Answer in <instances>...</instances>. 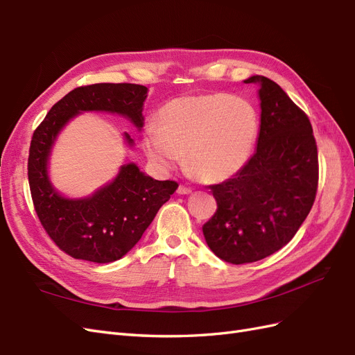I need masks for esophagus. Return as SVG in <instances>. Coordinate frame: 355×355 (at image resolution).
I'll return each mask as SVG.
<instances>
[{"mask_svg":"<svg viewBox=\"0 0 355 355\" xmlns=\"http://www.w3.org/2000/svg\"><path fill=\"white\" fill-rule=\"evenodd\" d=\"M191 192H192V189L189 187H185V185L178 187V194L179 196H188V194H191Z\"/></svg>","mask_w":355,"mask_h":355,"instance_id":"34e87169","label":"esophagus"}]
</instances>
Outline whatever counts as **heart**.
Returning <instances> with one entry per match:
<instances>
[{
	"mask_svg": "<svg viewBox=\"0 0 355 355\" xmlns=\"http://www.w3.org/2000/svg\"><path fill=\"white\" fill-rule=\"evenodd\" d=\"M259 115L250 101L222 92L192 93L166 102L144 135V151L159 168L175 167L182 155L202 182L234 176L250 158Z\"/></svg>",
	"mask_w": 355,
	"mask_h": 355,
	"instance_id": "b5f03b06",
	"label": "heart"
}]
</instances>
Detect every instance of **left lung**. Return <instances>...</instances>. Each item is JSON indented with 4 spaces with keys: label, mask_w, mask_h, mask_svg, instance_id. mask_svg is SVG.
<instances>
[{
    "label": "left lung",
    "mask_w": 355,
    "mask_h": 355,
    "mask_svg": "<svg viewBox=\"0 0 355 355\" xmlns=\"http://www.w3.org/2000/svg\"><path fill=\"white\" fill-rule=\"evenodd\" d=\"M259 83L261 132L252 158L234 178L210 185L218 209L202 234L219 259L261 261L295 237L318 188L317 144L306 114L272 80Z\"/></svg>",
    "instance_id": "obj_1"
}]
</instances>
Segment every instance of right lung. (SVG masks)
Segmentation results:
<instances>
[{
	"label": "right lung",
	"instance_id": "right-lung-1",
	"mask_svg": "<svg viewBox=\"0 0 355 355\" xmlns=\"http://www.w3.org/2000/svg\"><path fill=\"white\" fill-rule=\"evenodd\" d=\"M145 85L99 83L81 85L51 106L32 135L28 180L37 216L62 252L75 259L110 263L141 240L157 211L179 187L175 180H155L135 164L121 167L112 184L83 200H68L53 189L47 159L60 128L83 111H110L144 125ZM128 144L133 141L125 133Z\"/></svg>",
	"mask_w": 355,
	"mask_h": 355
}]
</instances>
